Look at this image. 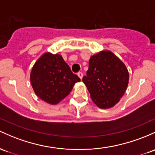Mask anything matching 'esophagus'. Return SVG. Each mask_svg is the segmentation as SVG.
<instances>
[{"label":"esophagus","mask_w":155,"mask_h":155,"mask_svg":"<svg viewBox=\"0 0 155 155\" xmlns=\"http://www.w3.org/2000/svg\"><path fill=\"white\" fill-rule=\"evenodd\" d=\"M78 76H79V77L81 79H82V77H83V74L81 72H79V73H78Z\"/></svg>","instance_id":"obj_1"}]
</instances>
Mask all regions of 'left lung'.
<instances>
[{
  "mask_svg": "<svg viewBox=\"0 0 155 155\" xmlns=\"http://www.w3.org/2000/svg\"><path fill=\"white\" fill-rule=\"evenodd\" d=\"M129 78L125 64L112 51L103 50L91 56L87 76L82 81L95 104L101 109H109L124 96Z\"/></svg>",
  "mask_w": 155,
  "mask_h": 155,
  "instance_id": "1",
  "label": "left lung"
}]
</instances>
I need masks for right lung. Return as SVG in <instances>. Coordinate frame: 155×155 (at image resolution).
I'll list each match as a JSON object with an SVG mask.
<instances>
[{"label":"right lung","mask_w":155,"mask_h":155,"mask_svg":"<svg viewBox=\"0 0 155 155\" xmlns=\"http://www.w3.org/2000/svg\"><path fill=\"white\" fill-rule=\"evenodd\" d=\"M30 81L40 99L55 105L68 96L75 83L80 81V79L71 72L60 54L45 52L32 67Z\"/></svg>","instance_id":"obj_1"}]
</instances>
